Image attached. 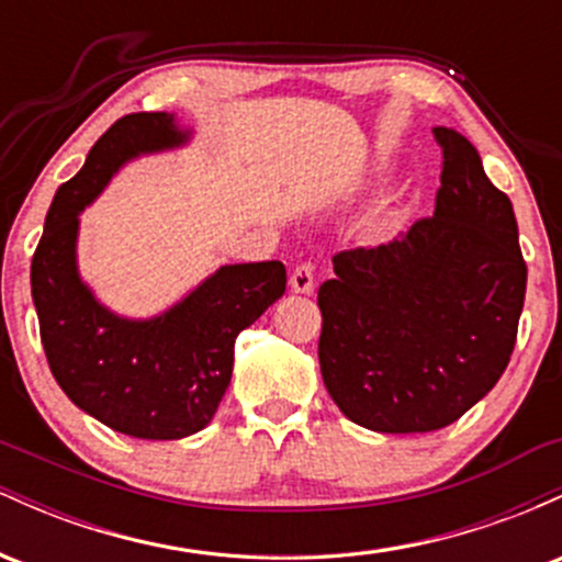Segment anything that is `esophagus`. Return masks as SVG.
Wrapping results in <instances>:
<instances>
[{
    "label": "esophagus",
    "instance_id": "esophagus-1",
    "mask_svg": "<svg viewBox=\"0 0 562 562\" xmlns=\"http://www.w3.org/2000/svg\"><path fill=\"white\" fill-rule=\"evenodd\" d=\"M290 288L293 293H312L314 290V269L312 263H299L290 274Z\"/></svg>",
    "mask_w": 562,
    "mask_h": 562
}]
</instances>
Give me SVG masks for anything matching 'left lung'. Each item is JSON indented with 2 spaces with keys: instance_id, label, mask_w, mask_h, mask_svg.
I'll list each match as a JSON object with an SVG mask.
<instances>
[{
  "instance_id": "1",
  "label": "left lung",
  "mask_w": 562,
  "mask_h": 562,
  "mask_svg": "<svg viewBox=\"0 0 562 562\" xmlns=\"http://www.w3.org/2000/svg\"><path fill=\"white\" fill-rule=\"evenodd\" d=\"M443 150L434 216L378 248L333 256L322 282L319 367L351 423L428 434L479 404L502 378L526 299L518 222L460 132Z\"/></svg>"
}]
</instances>
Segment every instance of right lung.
<instances>
[{
  "instance_id": "right-lung-1",
  "label": "right lung",
  "mask_w": 562,
  "mask_h": 562,
  "mask_svg": "<svg viewBox=\"0 0 562 562\" xmlns=\"http://www.w3.org/2000/svg\"><path fill=\"white\" fill-rule=\"evenodd\" d=\"M173 113H132L97 139L87 164L57 190L31 261V295L49 370L79 409L150 441L203 430L232 380L235 340L285 293L280 261L227 263L150 319L97 301L76 261L79 214L121 166L190 142Z\"/></svg>"
}]
</instances>
